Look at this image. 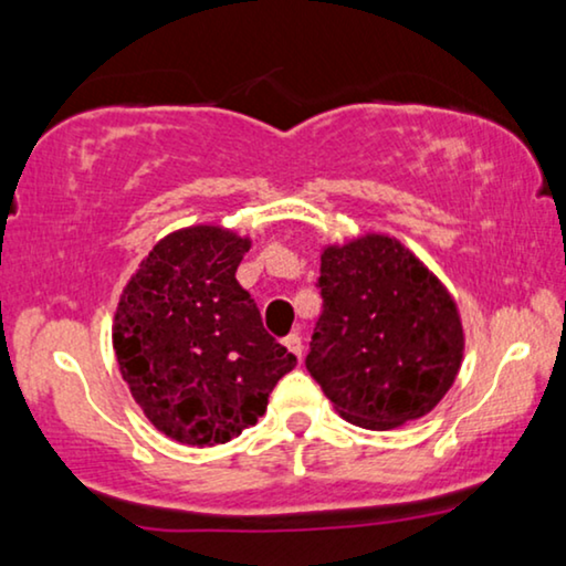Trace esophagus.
<instances>
[{
	"label": "esophagus",
	"instance_id": "34e87169",
	"mask_svg": "<svg viewBox=\"0 0 566 566\" xmlns=\"http://www.w3.org/2000/svg\"><path fill=\"white\" fill-rule=\"evenodd\" d=\"M284 346H286V352L297 356V361H302V338H300V333H290V336L284 338Z\"/></svg>",
	"mask_w": 566,
	"mask_h": 566
}]
</instances>
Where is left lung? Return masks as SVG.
Listing matches in <instances>:
<instances>
[{
  "label": "left lung",
  "mask_w": 566,
  "mask_h": 566,
  "mask_svg": "<svg viewBox=\"0 0 566 566\" xmlns=\"http://www.w3.org/2000/svg\"><path fill=\"white\" fill-rule=\"evenodd\" d=\"M317 284L305 364L338 416L392 431L431 412L464 361V325L439 276L397 238L364 233L325 245Z\"/></svg>",
  "instance_id": "8db88e82"
}]
</instances>
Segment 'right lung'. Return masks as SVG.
<instances>
[{"instance_id":"obj_1","label":"right lung","mask_w":566,"mask_h":566,"mask_svg":"<svg viewBox=\"0 0 566 566\" xmlns=\"http://www.w3.org/2000/svg\"><path fill=\"white\" fill-rule=\"evenodd\" d=\"M249 235L189 226L164 235L117 302L113 346L146 418L169 439L214 446L266 412L297 359L264 331L235 269Z\"/></svg>"}]
</instances>
